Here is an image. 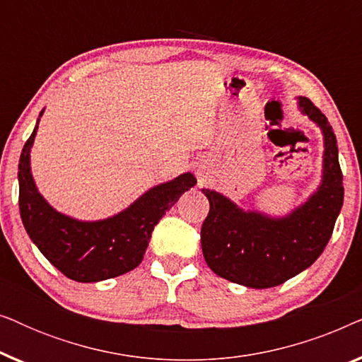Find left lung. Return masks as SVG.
<instances>
[{
	"label": "left lung",
	"instance_id": "obj_1",
	"mask_svg": "<svg viewBox=\"0 0 362 362\" xmlns=\"http://www.w3.org/2000/svg\"><path fill=\"white\" fill-rule=\"evenodd\" d=\"M300 112L323 133V171L316 191L285 216L242 209L214 189H202L209 214L202 222L201 247L216 275L249 286L270 288L308 269L333 234L343 207V173L338 143L328 118L306 97H298Z\"/></svg>",
	"mask_w": 362,
	"mask_h": 362
}]
</instances>
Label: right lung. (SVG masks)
Here are the masks:
<instances>
[{
	"mask_svg": "<svg viewBox=\"0 0 362 362\" xmlns=\"http://www.w3.org/2000/svg\"><path fill=\"white\" fill-rule=\"evenodd\" d=\"M19 158V212L28 235L67 279L93 284L127 274L141 264L151 232L182 192L196 185L192 173L153 186L127 209L100 221H78L54 209L37 191L31 148L39 120Z\"/></svg>",
	"mask_w": 362,
	"mask_h": 362,
	"instance_id": "obj_1",
	"label": "right lung"
}]
</instances>
